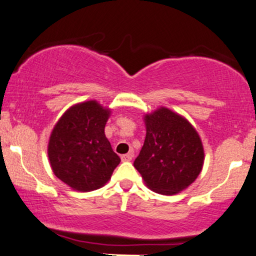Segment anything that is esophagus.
I'll return each mask as SVG.
<instances>
[{"label":"esophagus","instance_id":"esophagus-1","mask_svg":"<svg viewBox=\"0 0 256 256\" xmlns=\"http://www.w3.org/2000/svg\"><path fill=\"white\" fill-rule=\"evenodd\" d=\"M133 158V152H130L128 154H123V156H120V159L123 162H128V161H131Z\"/></svg>","mask_w":256,"mask_h":256}]
</instances>
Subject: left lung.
<instances>
[{
    "mask_svg": "<svg viewBox=\"0 0 256 256\" xmlns=\"http://www.w3.org/2000/svg\"><path fill=\"white\" fill-rule=\"evenodd\" d=\"M146 138L134 167L150 190L175 195L188 188L203 168L198 133L181 114L161 106L145 114Z\"/></svg>",
    "mask_w": 256,
    "mask_h": 256,
    "instance_id": "8db88e82",
    "label": "left lung"
}]
</instances>
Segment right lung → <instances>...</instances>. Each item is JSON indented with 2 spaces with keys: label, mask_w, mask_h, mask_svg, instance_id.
I'll return each mask as SVG.
<instances>
[{
  "label": "right lung",
  "mask_w": 256,
  "mask_h": 256,
  "mask_svg": "<svg viewBox=\"0 0 256 256\" xmlns=\"http://www.w3.org/2000/svg\"><path fill=\"white\" fill-rule=\"evenodd\" d=\"M110 109L96 100L78 103L64 112L51 133L48 154L58 178L78 192L103 186L120 162L104 128Z\"/></svg>",
  "instance_id": "obj_1"
}]
</instances>
